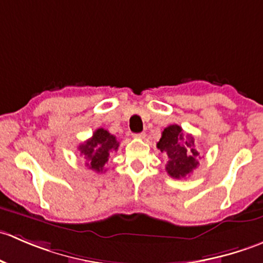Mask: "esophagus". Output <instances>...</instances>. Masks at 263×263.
Listing matches in <instances>:
<instances>
[{
	"mask_svg": "<svg viewBox=\"0 0 263 263\" xmlns=\"http://www.w3.org/2000/svg\"><path fill=\"white\" fill-rule=\"evenodd\" d=\"M134 137H136V139H145V137H146V134H145V132H141V134H135Z\"/></svg>",
	"mask_w": 263,
	"mask_h": 263,
	"instance_id": "1",
	"label": "esophagus"
}]
</instances>
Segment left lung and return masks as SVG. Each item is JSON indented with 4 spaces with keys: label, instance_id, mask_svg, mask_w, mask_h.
<instances>
[{
    "label": "left lung",
    "instance_id": "left-lung-1",
    "mask_svg": "<svg viewBox=\"0 0 263 263\" xmlns=\"http://www.w3.org/2000/svg\"><path fill=\"white\" fill-rule=\"evenodd\" d=\"M156 147L168 156L165 171L172 178H184L197 168L200 153L195 148V139L191 135L184 136L178 124L164 128Z\"/></svg>",
    "mask_w": 263,
    "mask_h": 263
}]
</instances>
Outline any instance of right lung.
Segmentation results:
<instances>
[{
	"instance_id": "1",
	"label": "right lung",
	"mask_w": 263,
	"mask_h": 263,
	"mask_svg": "<svg viewBox=\"0 0 263 263\" xmlns=\"http://www.w3.org/2000/svg\"><path fill=\"white\" fill-rule=\"evenodd\" d=\"M119 142L116 136L104 128H98L89 140L79 146L81 155L86 159V165L89 169L102 173L104 172V165L108 163L109 154L118 150Z\"/></svg>"
}]
</instances>
